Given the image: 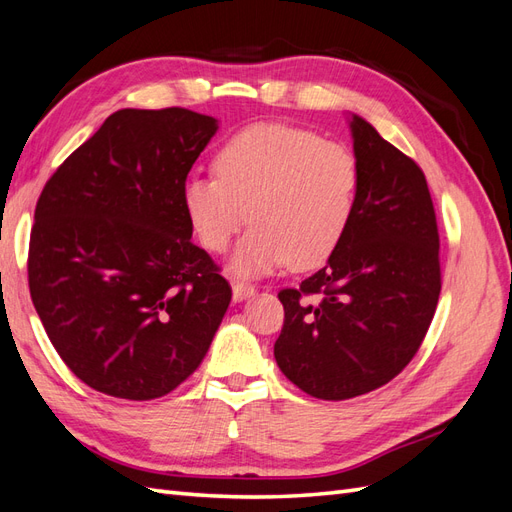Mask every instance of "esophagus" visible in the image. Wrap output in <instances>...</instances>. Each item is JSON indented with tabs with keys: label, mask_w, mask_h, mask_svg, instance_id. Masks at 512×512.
<instances>
[{
	"label": "esophagus",
	"mask_w": 512,
	"mask_h": 512,
	"mask_svg": "<svg viewBox=\"0 0 512 512\" xmlns=\"http://www.w3.org/2000/svg\"><path fill=\"white\" fill-rule=\"evenodd\" d=\"M254 292H256V288L252 284H245V282L232 284V299H235V301H243L247 297H252Z\"/></svg>",
	"instance_id": "1"
}]
</instances>
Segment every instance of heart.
Instances as JSON below:
<instances>
[{
  "mask_svg": "<svg viewBox=\"0 0 512 512\" xmlns=\"http://www.w3.org/2000/svg\"><path fill=\"white\" fill-rule=\"evenodd\" d=\"M215 177L183 183V211L198 241L220 254L250 220L228 269L260 277L284 265L327 262L356 213L361 168L354 153L309 130L256 123L230 136L213 158Z\"/></svg>",
  "mask_w": 512,
  "mask_h": 512,
  "instance_id": "b5f03b06",
  "label": "heart"
}]
</instances>
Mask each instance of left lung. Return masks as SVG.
Masks as SVG:
<instances>
[{"label":"left lung","instance_id":"left-lung-1","mask_svg":"<svg viewBox=\"0 0 512 512\" xmlns=\"http://www.w3.org/2000/svg\"><path fill=\"white\" fill-rule=\"evenodd\" d=\"M361 190L348 235L318 273L280 290L282 374L342 401L391 382L421 348L440 297V237L418 164L363 117L350 119Z\"/></svg>","mask_w":512,"mask_h":512}]
</instances>
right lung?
Wrapping results in <instances>:
<instances>
[{
  "instance_id": "add662e5",
  "label": "right lung",
  "mask_w": 512,
  "mask_h": 512,
  "mask_svg": "<svg viewBox=\"0 0 512 512\" xmlns=\"http://www.w3.org/2000/svg\"><path fill=\"white\" fill-rule=\"evenodd\" d=\"M218 119L121 108L46 181L29 292L51 344L104 395L156 399L205 359L232 290L192 243L181 190Z\"/></svg>"
}]
</instances>
